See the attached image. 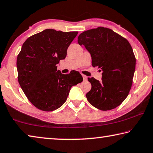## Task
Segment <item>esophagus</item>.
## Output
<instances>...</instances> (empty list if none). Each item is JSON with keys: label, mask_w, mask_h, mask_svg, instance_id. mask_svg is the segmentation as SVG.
Returning <instances> with one entry per match:
<instances>
[{"label": "esophagus", "mask_w": 153, "mask_h": 153, "mask_svg": "<svg viewBox=\"0 0 153 153\" xmlns=\"http://www.w3.org/2000/svg\"><path fill=\"white\" fill-rule=\"evenodd\" d=\"M82 77H83V79H84V81H86V80H87V77L85 76V75H82Z\"/></svg>", "instance_id": "obj_1"}]
</instances>
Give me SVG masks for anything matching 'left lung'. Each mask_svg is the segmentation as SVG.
Segmentation results:
<instances>
[{
    "mask_svg": "<svg viewBox=\"0 0 153 153\" xmlns=\"http://www.w3.org/2000/svg\"><path fill=\"white\" fill-rule=\"evenodd\" d=\"M77 42L90 53L92 65L103 71L102 81L88 78L92 88L86 94L87 100L102 111L118 107L128 97L135 71L136 57L130 44L125 38L104 27L82 32Z\"/></svg>",
    "mask_w": 153,
    "mask_h": 153,
    "instance_id": "8db88e82",
    "label": "left lung"
}]
</instances>
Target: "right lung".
<instances>
[{
    "mask_svg": "<svg viewBox=\"0 0 153 153\" xmlns=\"http://www.w3.org/2000/svg\"><path fill=\"white\" fill-rule=\"evenodd\" d=\"M77 32L46 29L30 36L23 44L17 59L18 82L31 103L38 109L53 111L66 101L71 88L82 82L78 71L62 74L59 61Z\"/></svg>",
    "mask_w": 153,
    "mask_h": 153,
    "instance_id": "right-lung-1",
    "label": "right lung"
}]
</instances>
